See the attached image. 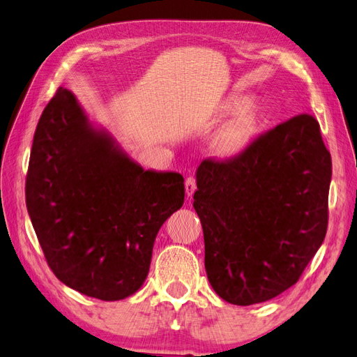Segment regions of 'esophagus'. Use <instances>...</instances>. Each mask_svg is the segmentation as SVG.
I'll list each match as a JSON object with an SVG mask.
<instances>
[{
  "mask_svg": "<svg viewBox=\"0 0 357 357\" xmlns=\"http://www.w3.org/2000/svg\"><path fill=\"white\" fill-rule=\"evenodd\" d=\"M185 189H186L188 197H192L197 190V180L193 177H188L186 181H185Z\"/></svg>",
  "mask_w": 357,
  "mask_h": 357,
  "instance_id": "34e87169",
  "label": "esophagus"
}]
</instances>
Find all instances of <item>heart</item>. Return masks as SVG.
Instances as JSON below:
<instances>
[{
	"label": "heart",
	"mask_w": 357,
	"mask_h": 357,
	"mask_svg": "<svg viewBox=\"0 0 357 357\" xmlns=\"http://www.w3.org/2000/svg\"><path fill=\"white\" fill-rule=\"evenodd\" d=\"M252 96L245 93L232 95L222 105V113L234 114L229 122H226L214 137V150L220 156H234L248 147L262 122L261 109L256 104H250Z\"/></svg>",
	"instance_id": "1"
}]
</instances>
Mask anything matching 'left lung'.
<instances>
[{
    "mask_svg": "<svg viewBox=\"0 0 357 357\" xmlns=\"http://www.w3.org/2000/svg\"><path fill=\"white\" fill-rule=\"evenodd\" d=\"M331 177V153L310 114L277 125L229 160L201 162L193 208L215 294L252 305L298 282L325 240Z\"/></svg>",
    "mask_w": 357,
    "mask_h": 357,
    "instance_id": "1",
    "label": "left lung"
}]
</instances>
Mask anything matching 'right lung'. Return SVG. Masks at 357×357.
Returning a JSON list of instances; mask_svg holds the SVG:
<instances>
[{"label": "right lung", "mask_w": 357, "mask_h": 357, "mask_svg": "<svg viewBox=\"0 0 357 357\" xmlns=\"http://www.w3.org/2000/svg\"><path fill=\"white\" fill-rule=\"evenodd\" d=\"M183 176L144 169L59 88L43 112L26 208L46 261L86 296L119 301L143 286L160 226L185 202Z\"/></svg>", "instance_id": "obj_1"}]
</instances>
